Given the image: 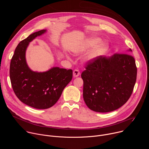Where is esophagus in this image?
Instances as JSON below:
<instances>
[{"mask_svg": "<svg viewBox=\"0 0 149 149\" xmlns=\"http://www.w3.org/2000/svg\"><path fill=\"white\" fill-rule=\"evenodd\" d=\"M80 75V72L78 70H75L73 71V76L74 77H77Z\"/></svg>", "mask_w": 149, "mask_h": 149, "instance_id": "1", "label": "esophagus"}]
</instances>
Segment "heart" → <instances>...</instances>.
<instances>
[{
	"mask_svg": "<svg viewBox=\"0 0 149 149\" xmlns=\"http://www.w3.org/2000/svg\"><path fill=\"white\" fill-rule=\"evenodd\" d=\"M100 41V39L97 38H91L87 39L86 41H85L84 46L86 48H89L91 47H93V45H95V44H98ZM107 48L106 45L105 44H100L95 46L92 51L88 54V55L86 57V60L87 61H93L95 57H97L98 55L101 54L102 52H104ZM69 58L68 56H67Z\"/></svg>",
	"mask_w": 149,
	"mask_h": 149,
	"instance_id": "1",
	"label": "heart"
}]
</instances>
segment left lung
Instances as JSON below:
<instances>
[{
    "mask_svg": "<svg viewBox=\"0 0 149 149\" xmlns=\"http://www.w3.org/2000/svg\"><path fill=\"white\" fill-rule=\"evenodd\" d=\"M131 52L129 49L127 53ZM86 69L81 74L83 98L90 110L108 113L128 101L137 78L135 59L130 54L99 56L88 62Z\"/></svg>",
    "mask_w": 149,
    "mask_h": 149,
    "instance_id": "8db88e82",
    "label": "left lung"
}]
</instances>
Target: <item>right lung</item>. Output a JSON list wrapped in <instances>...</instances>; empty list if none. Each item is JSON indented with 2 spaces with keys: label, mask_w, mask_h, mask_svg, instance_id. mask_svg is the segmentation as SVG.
Listing matches in <instances>:
<instances>
[{
  "label": "right lung",
  "mask_w": 149,
  "mask_h": 149,
  "mask_svg": "<svg viewBox=\"0 0 149 149\" xmlns=\"http://www.w3.org/2000/svg\"><path fill=\"white\" fill-rule=\"evenodd\" d=\"M46 32L43 29L34 32L20 41L10 65V79L15 94L20 101L36 109H47L53 106L72 78V70L53 67L39 72L28 67L26 51L29 44Z\"/></svg>",
  "instance_id": "right-lung-1"
}]
</instances>
